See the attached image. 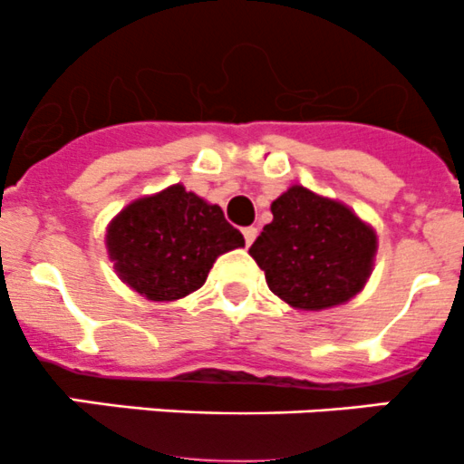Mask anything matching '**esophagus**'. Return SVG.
<instances>
[{
    "instance_id": "1",
    "label": "esophagus",
    "mask_w": 464,
    "mask_h": 464,
    "mask_svg": "<svg viewBox=\"0 0 464 464\" xmlns=\"http://www.w3.org/2000/svg\"><path fill=\"white\" fill-rule=\"evenodd\" d=\"M242 236H245L246 246H249L251 242L256 240V236H258V228H256V227H246V228H242Z\"/></svg>"
}]
</instances>
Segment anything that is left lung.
<instances>
[{
	"instance_id": "1",
	"label": "left lung",
	"mask_w": 464,
	"mask_h": 464,
	"mask_svg": "<svg viewBox=\"0 0 464 464\" xmlns=\"http://www.w3.org/2000/svg\"><path fill=\"white\" fill-rule=\"evenodd\" d=\"M271 213L249 254L276 296L298 310H325L366 285L377 237L348 206L292 186Z\"/></svg>"
}]
</instances>
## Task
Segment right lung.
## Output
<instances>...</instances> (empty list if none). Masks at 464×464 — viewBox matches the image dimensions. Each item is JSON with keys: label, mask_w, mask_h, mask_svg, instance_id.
<instances>
[{"label": "right lung", "mask_w": 464, "mask_h": 464, "mask_svg": "<svg viewBox=\"0 0 464 464\" xmlns=\"http://www.w3.org/2000/svg\"><path fill=\"white\" fill-rule=\"evenodd\" d=\"M245 246V237L184 186L137 199L107 228L116 271L150 301H175L204 285L219 254Z\"/></svg>", "instance_id": "add662e5"}]
</instances>
